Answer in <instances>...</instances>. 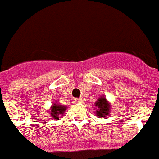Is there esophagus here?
<instances>
[{
    "instance_id": "34e87169",
    "label": "esophagus",
    "mask_w": 159,
    "mask_h": 159,
    "mask_svg": "<svg viewBox=\"0 0 159 159\" xmlns=\"http://www.w3.org/2000/svg\"><path fill=\"white\" fill-rule=\"evenodd\" d=\"M74 102L75 103H80L83 102V99L81 98H75V99H74Z\"/></svg>"
}]
</instances>
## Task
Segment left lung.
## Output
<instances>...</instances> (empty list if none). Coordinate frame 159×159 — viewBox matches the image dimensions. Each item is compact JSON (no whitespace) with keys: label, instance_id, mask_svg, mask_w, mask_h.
Segmentation results:
<instances>
[{"label":"left lung","instance_id":"left-lung-1","mask_svg":"<svg viewBox=\"0 0 159 159\" xmlns=\"http://www.w3.org/2000/svg\"><path fill=\"white\" fill-rule=\"evenodd\" d=\"M95 106L96 107V111H95V115L99 118H106L110 112L111 111V107L110 102H108L106 97L103 95H101L99 99H97L95 103Z\"/></svg>","mask_w":159,"mask_h":159}]
</instances>
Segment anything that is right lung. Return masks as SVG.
<instances>
[{"label": "right lung", "instance_id": "obj_1", "mask_svg": "<svg viewBox=\"0 0 159 159\" xmlns=\"http://www.w3.org/2000/svg\"><path fill=\"white\" fill-rule=\"evenodd\" d=\"M67 107L64 105H60L57 102H54L50 107V116L53 120H59L62 118V115L66 111Z\"/></svg>", "mask_w": 159, "mask_h": 159}]
</instances>
